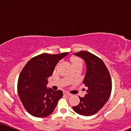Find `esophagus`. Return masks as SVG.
Listing matches in <instances>:
<instances>
[{
  "label": "esophagus",
  "mask_w": 131,
  "mask_h": 131,
  "mask_svg": "<svg viewBox=\"0 0 131 131\" xmlns=\"http://www.w3.org/2000/svg\"><path fill=\"white\" fill-rule=\"evenodd\" d=\"M64 94L67 95V96H72V94H70V93H69V92H67V91H64Z\"/></svg>",
  "instance_id": "1"
}]
</instances>
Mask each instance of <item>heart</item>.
Wrapping results in <instances>:
<instances>
[{
	"mask_svg": "<svg viewBox=\"0 0 131 131\" xmlns=\"http://www.w3.org/2000/svg\"><path fill=\"white\" fill-rule=\"evenodd\" d=\"M82 64V61L80 59L78 58H73L72 59V64Z\"/></svg>",
	"mask_w": 131,
	"mask_h": 131,
	"instance_id": "heart-1",
	"label": "heart"
}]
</instances>
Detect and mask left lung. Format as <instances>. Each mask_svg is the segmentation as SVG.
<instances>
[{"mask_svg": "<svg viewBox=\"0 0 131 131\" xmlns=\"http://www.w3.org/2000/svg\"><path fill=\"white\" fill-rule=\"evenodd\" d=\"M74 54L85 62L86 69L83 84L87 90L84 97L79 96V105L72 108L79 114L90 116L102 109L109 99L112 90L111 76L103 61L96 55L85 51Z\"/></svg>", "mask_w": 131, "mask_h": 131, "instance_id": "1", "label": "left lung"}]
</instances>
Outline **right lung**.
Segmentation results:
<instances>
[{
	"label": "right lung",
	"instance_id": "right-lung-1",
	"mask_svg": "<svg viewBox=\"0 0 131 131\" xmlns=\"http://www.w3.org/2000/svg\"><path fill=\"white\" fill-rule=\"evenodd\" d=\"M69 53L41 54L30 59L21 70L18 80V93L30 114L42 118L53 113L63 93L47 88L48 78L52 75L58 62Z\"/></svg>",
	"mask_w": 131,
	"mask_h": 131
}]
</instances>
